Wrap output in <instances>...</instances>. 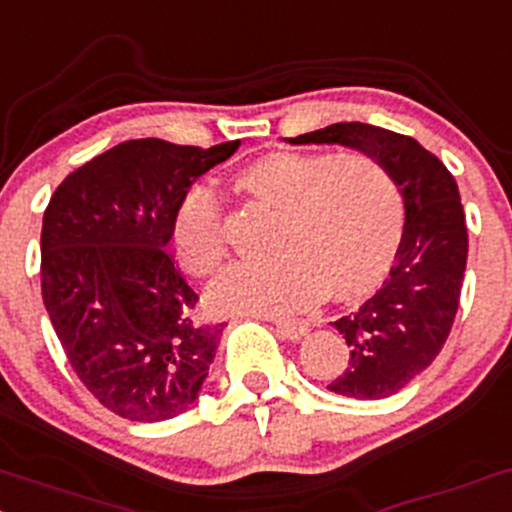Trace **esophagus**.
Segmentation results:
<instances>
[{
	"mask_svg": "<svg viewBox=\"0 0 512 512\" xmlns=\"http://www.w3.org/2000/svg\"><path fill=\"white\" fill-rule=\"evenodd\" d=\"M272 323H274V328H277L279 338L291 340V342L301 340L303 335L308 333L306 320H284V318H279V320H272Z\"/></svg>",
	"mask_w": 512,
	"mask_h": 512,
	"instance_id": "34e87169",
	"label": "esophagus"
}]
</instances>
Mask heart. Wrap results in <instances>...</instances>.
I'll return each instance as SVG.
<instances>
[{
  "instance_id": "1",
  "label": "heart",
  "mask_w": 512,
  "mask_h": 512,
  "mask_svg": "<svg viewBox=\"0 0 512 512\" xmlns=\"http://www.w3.org/2000/svg\"><path fill=\"white\" fill-rule=\"evenodd\" d=\"M235 189L277 216L274 262L230 265L206 291L223 316H284L316 308L325 296L355 303L379 289L403 230V199L391 172L362 153L262 155L233 179ZM170 238L179 265L206 277L228 255L221 204L206 187L177 201Z\"/></svg>"
}]
</instances>
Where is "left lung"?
Returning <instances> with one entry per match:
<instances>
[{
    "label": "left lung",
    "instance_id": "1",
    "mask_svg": "<svg viewBox=\"0 0 512 512\" xmlns=\"http://www.w3.org/2000/svg\"><path fill=\"white\" fill-rule=\"evenodd\" d=\"M289 143L359 150L391 172L403 196L396 265L359 311L333 323L350 347V362L328 386L359 401L393 396L440 355L457 316L469 252L457 182L418 140L369 123H333Z\"/></svg>",
    "mask_w": 512,
    "mask_h": 512
}]
</instances>
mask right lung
Instances as JSON below:
<instances>
[{"instance_id": "1", "label": "right lung", "mask_w": 512, "mask_h": 512, "mask_svg": "<svg viewBox=\"0 0 512 512\" xmlns=\"http://www.w3.org/2000/svg\"><path fill=\"white\" fill-rule=\"evenodd\" d=\"M240 140L194 148L126 140L67 174L43 213V303L89 393L136 423L192 408L223 323L194 316L199 296L170 255L182 194Z\"/></svg>"}]
</instances>
